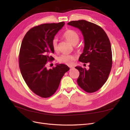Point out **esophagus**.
Wrapping results in <instances>:
<instances>
[{
  "mask_svg": "<svg viewBox=\"0 0 130 130\" xmlns=\"http://www.w3.org/2000/svg\"><path fill=\"white\" fill-rule=\"evenodd\" d=\"M69 67L70 68V69H71L74 68V66H69Z\"/></svg>",
  "mask_w": 130,
  "mask_h": 130,
  "instance_id": "34e87169",
  "label": "esophagus"
}]
</instances>
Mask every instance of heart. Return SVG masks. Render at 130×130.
Listing matches in <instances>:
<instances>
[{
  "label": "heart",
  "instance_id": "obj_1",
  "mask_svg": "<svg viewBox=\"0 0 130 130\" xmlns=\"http://www.w3.org/2000/svg\"><path fill=\"white\" fill-rule=\"evenodd\" d=\"M63 37L70 42L73 45H76L79 41V36L75 31L72 30H67L63 34ZM52 46L54 51L58 50V41L57 39L55 38L52 41ZM75 59V56L72 55L62 54L58 58V61L62 63L70 65L73 63Z\"/></svg>",
  "mask_w": 130,
  "mask_h": 130
}]
</instances>
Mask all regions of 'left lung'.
<instances>
[{
	"instance_id": "1",
	"label": "left lung",
	"mask_w": 130,
	"mask_h": 130,
	"mask_svg": "<svg viewBox=\"0 0 130 130\" xmlns=\"http://www.w3.org/2000/svg\"><path fill=\"white\" fill-rule=\"evenodd\" d=\"M68 25L79 29L83 35L84 48L79 61L88 63L89 69L80 66L78 85L88 93L99 90L107 81L112 64L111 43L107 34L99 26L85 20L71 21Z\"/></svg>"
}]
</instances>
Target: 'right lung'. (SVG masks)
<instances>
[{
	"label": "right lung",
	"mask_w": 130,
	"mask_h": 130,
	"mask_svg": "<svg viewBox=\"0 0 130 130\" xmlns=\"http://www.w3.org/2000/svg\"><path fill=\"white\" fill-rule=\"evenodd\" d=\"M65 24H41L27 31L23 38L19 52V64L22 75L29 88L42 98H48L55 93L62 77L69 70L64 64H56L47 69L46 63L54 58L52 41Z\"/></svg>",
	"instance_id": "1"
}]
</instances>
